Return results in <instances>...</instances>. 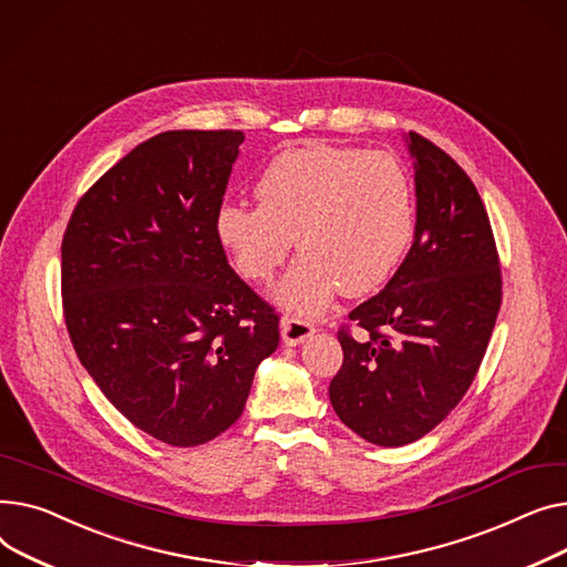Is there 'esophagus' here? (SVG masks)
Returning a JSON list of instances; mask_svg holds the SVG:
<instances>
[{"instance_id":"esophagus-1","label":"esophagus","mask_w":567,"mask_h":567,"mask_svg":"<svg viewBox=\"0 0 567 567\" xmlns=\"http://www.w3.org/2000/svg\"><path fill=\"white\" fill-rule=\"evenodd\" d=\"M313 331H316V327L302 316H286L281 320V337L288 346L305 343L313 334Z\"/></svg>"}]
</instances>
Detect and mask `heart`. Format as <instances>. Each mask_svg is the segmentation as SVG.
Segmentation results:
<instances>
[{
    "instance_id": "obj_1",
    "label": "heart",
    "mask_w": 567,
    "mask_h": 567,
    "mask_svg": "<svg viewBox=\"0 0 567 567\" xmlns=\"http://www.w3.org/2000/svg\"><path fill=\"white\" fill-rule=\"evenodd\" d=\"M258 206L226 204L215 238L236 272L268 284L292 238L302 251L277 290L299 313L322 311L341 290L380 288L414 238V192L403 162L386 151L307 146L279 153L254 185Z\"/></svg>"
}]
</instances>
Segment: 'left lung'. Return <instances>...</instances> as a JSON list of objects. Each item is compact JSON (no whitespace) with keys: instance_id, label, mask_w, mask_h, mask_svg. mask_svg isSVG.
Here are the masks:
<instances>
[{"instance_id":"obj_1","label":"left lung","mask_w":567,"mask_h":567,"mask_svg":"<svg viewBox=\"0 0 567 567\" xmlns=\"http://www.w3.org/2000/svg\"><path fill=\"white\" fill-rule=\"evenodd\" d=\"M416 233L382 292L339 327L343 363L329 384L339 419L378 446L440 425L472 386L502 309V265L483 198L462 166L419 132Z\"/></svg>"}]
</instances>
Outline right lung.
Returning a JSON list of instances; mask_svg holds the SVG:
<instances>
[{"mask_svg": "<svg viewBox=\"0 0 567 567\" xmlns=\"http://www.w3.org/2000/svg\"><path fill=\"white\" fill-rule=\"evenodd\" d=\"M240 130H169L78 202L61 243L71 343L107 401L172 446L215 440L245 410L279 313L228 265L215 215Z\"/></svg>", "mask_w": 567, "mask_h": 567, "instance_id": "add662e5", "label": "right lung"}]
</instances>
